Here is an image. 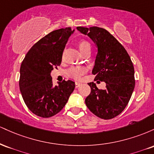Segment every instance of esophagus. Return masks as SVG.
I'll list each match as a JSON object with an SVG mask.
<instances>
[{"label":"esophagus","mask_w":154,"mask_h":154,"mask_svg":"<svg viewBox=\"0 0 154 154\" xmlns=\"http://www.w3.org/2000/svg\"><path fill=\"white\" fill-rule=\"evenodd\" d=\"M80 85H82V83H81V82H76L75 83V88H79Z\"/></svg>","instance_id":"esophagus-1"}]
</instances>
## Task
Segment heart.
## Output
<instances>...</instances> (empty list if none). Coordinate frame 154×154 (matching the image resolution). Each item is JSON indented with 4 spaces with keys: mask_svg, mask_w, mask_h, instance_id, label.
<instances>
[{
    "mask_svg": "<svg viewBox=\"0 0 154 154\" xmlns=\"http://www.w3.org/2000/svg\"><path fill=\"white\" fill-rule=\"evenodd\" d=\"M79 51L84 55L86 53H91V45L88 41L85 40H81L78 42ZM85 69L81 66H72L68 70V75L74 79H79L85 73Z\"/></svg>",
    "mask_w": 154,
    "mask_h": 154,
    "instance_id": "b5f03b06",
    "label": "heart"
}]
</instances>
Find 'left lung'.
Here are the masks:
<instances>
[{"mask_svg":"<svg viewBox=\"0 0 154 154\" xmlns=\"http://www.w3.org/2000/svg\"><path fill=\"white\" fill-rule=\"evenodd\" d=\"M87 35L98 48L92 73L95 80L106 82L105 89H98L93 82L85 98V104L95 116L111 119L122 112L129 103L135 88V71L130 56L112 35L103 28L77 26ZM97 81V82H100Z\"/></svg>","mask_w":154,"mask_h":154,"instance_id":"1","label":"left lung"}]
</instances>
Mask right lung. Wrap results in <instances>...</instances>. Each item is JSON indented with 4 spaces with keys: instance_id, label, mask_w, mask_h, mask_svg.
<instances>
[{
    "instance_id": "add662e5",
    "label": "right lung",
    "mask_w": 154,
    "mask_h": 154,
    "mask_svg": "<svg viewBox=\"0 0 154 154\" xmlns=\"http://www.w3.org/2000/svg\"><path fill=\"white\" fill-rule=\"evenodd\" d=\"M75 30H54L29 49L20 67L19 88L24 103L35 115L48 118L61 111L75 90L72 80L53 85L51 72L60 66L63 51Z\"/></svg>"
}]
</instances>
